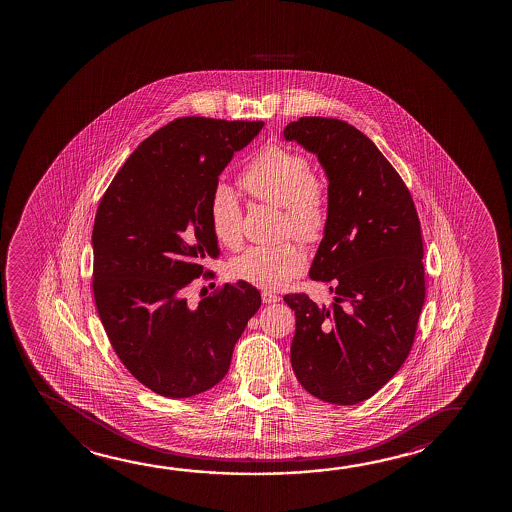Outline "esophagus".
Instances as JSON below:
<instances>
[{
	"label": "esophagus",
	"mask_w": 512,
	"mask_h": 512,
	"mask_svg": "<svg viewBox=\"0 0 512 512\" xmlns=\"http://www.w3.org/2000/svg\"><path fill=\"white\" fill-rule=\"evenodd\" d=\"M280 301V295L273 294V292H262V302L264 304H273V302Z\"/></svg>",
	"instance_id": "esophagus-1"
}]
</instances>
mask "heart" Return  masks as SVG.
I'll return each instance as SVG.
<instances>
[{
    "mask_svg": "<svg viewBox=\"0 0 512 512\" xmlns=\"http://www.w3.org/2000/svg\"><path fill=\"white\" fill-rule=\"evenodd\" d=\"M250 196L280 208L285 231L302 241H318L327 227V199L322 185L313 178V168L304 155L281 145L264 148L241 176ZM211 229L215 238L236 248L241 241V206L236 192L220 183L210 204ZM308 264L301 246L283 243L250 246L232 260L234 278L264 290H280Z\"/></svg>",
    "mask_w": 512,
    "mask_h": 512,
    "instance_id": "1",
    "label": "heart"
}]
</instances>
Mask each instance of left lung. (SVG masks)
Returning a JSON list of instances; mask_svg holds the SVG:
<instances>
[{
    "label": "left lung",
    "instance_id": "8db88e82",
    "mask_svg": "<svg viewBox=\"0 0 512 512\" xmlns=\"http://www.w3.org/2000/svg\"><path fill=\"white\" fill-rule=\"evenodd\" d=\"M327 176V227L309 269L330 283L332 306L285 295L295 311L290 360L316 399H369L406 362L425 302L423 241L399 173L348 122L302 117L283 129Z\"/></svg>",
    "mask_w": 512,
    "mask_h": 512
}]
</instances>
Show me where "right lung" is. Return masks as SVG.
<instances>
[{
  "label": "right lung",
  "mask_w": 512,
  "mask_h": 512,
  "mask_svg": "<svg viewBox=\"0 0 512 512\" xmlns=\"http://www.w3.org/2000/svg\"><path fill=\"white\" fill-rule=\"evenodd\" d=\"M264 122L176 119L143 141L99 203L94 299L127 371L152 392L187 399L218 385L260 308L250 283H227L189 306L183 288L220 248L211 229L218 176Z\"/></svg>",
  "instance_id": "obj_1"
}]
</instances>
